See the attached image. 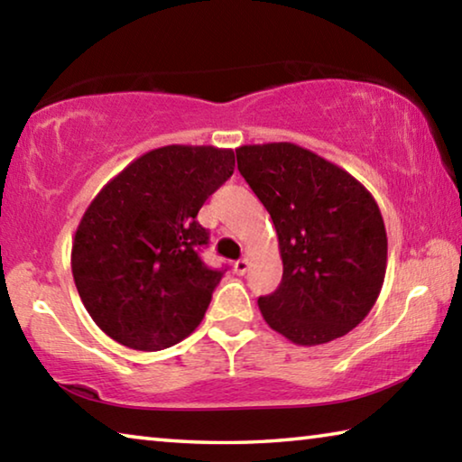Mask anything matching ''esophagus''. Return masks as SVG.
Wrapping results in <instances>:
<instances>
[{
  "instance_id": "34e87169",
  "label": "esophagus",
  "mask_w": 462,
  "mask_h": 462,
  "mask_svg": "<svg viewBox=\"0 0 462 462\" xmlns=\"http://www.w3.org/2000/svg\"><path fill=\"white\" fill-rule=\"evenodd\" d=\"M246 271H248V261L246 259H238L236 263H234V273H236V275H245Z\"/></svg>"
}]
</instances>
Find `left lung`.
Listing matches in <instances>:
<instances>
[{
	"instance_id": "1",
	"label": "left lung",
	"mask_w": 462,
	"mask_h": 462,
	"mask_svg": "<svg viewBox=\"0 0 462 462\" xmlns=\"http://www.w3.org/2000/svg\"><path fill=\"white\" fill-rule=\"evenodd\" d=\"M238 171L275 224L283 279L259 308L301 346L348 334L377 301L387 232L377 201L346 171L291 143L236 148Z\"/></svg>"
}]
</instances>
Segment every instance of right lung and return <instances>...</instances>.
I'll return each instance as SVG.
<instances>
[{"label": "right lung", "instance_id": "obj_1", "mask_svg": "<svg viewBox=\"0 0 462 462\" xmlns=\"http://www.w3.org/2000/svg\"><path fill=\"white\" fill-rule=\"evenodd\" d=\"M234 165L230 148H154L89 203L71 269L85 310L109 338L161 350L199 326L226 269L201 261L209 232L198 212Z\"/></svg>", "mask_w": 462, "mask_h": 462}]
</instances>
